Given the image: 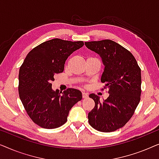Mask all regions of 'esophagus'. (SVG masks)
<instances>
[{"instance_id":"obj_1","label":"esophagus","mask_w":159,"mask_h":159,"mask_svg":"<svg viewBox=\"0 0 159 159\" xmlns=\"http://www.w3.org/2000/svg\"><path fill=\"white\" fill-rule=\"evenodd\" d=\"M88 96V93H84V92L82 93V98H87Z\"/></svg>"}]
</instances>
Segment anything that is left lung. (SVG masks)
Instances as JSON below:
<instances>
[{
	"label": "left lung",
	"instance_id": "8db88e82",
	"mask_svg": "<svg viewBox=\"0 0 159 159\" xmlns=\"http://www.w3.org/2000/svg\"><path fill=\"white\" fill-rule=\"evenodd\" d=\"M84 44L102 58L105 69L101 81L109 93L103 102L94 93L89 95L95 101L94 108L88 114L89 124L100 132L116 131L129 121L140 103L141 69L131 52L114 41H90Z\"/></svg>",
	"mask_w": 159,
	"mask_h": 159
}]
</instances>
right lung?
<instances>
[{
    "label": "right lung",
    "instance_id": "1",
    "mask_svg": "<svg viewBox=\"0 0 159 159\" xmlns=\"http://www.w3.org/2000/svg\"><path fill=\"white\" fill-rule=\"evenodd\" d=\"M83 45V41H45L27 54L20 66L19 98L28 116L40 127L55 129L64 125L69 110L82 100L79 90L68 88L59 93L52 90L51 82L56 74L63 72L68 56Z\"/></svg>",
    "mask_w": 159,
    "mask_h": 159
}]
</instances>
